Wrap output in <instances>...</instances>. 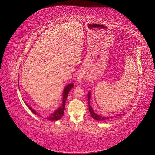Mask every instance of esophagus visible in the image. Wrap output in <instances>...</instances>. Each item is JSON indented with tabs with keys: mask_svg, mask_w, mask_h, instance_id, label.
Here are the masks:
<instances>
[{
	"mask_svg": "<svg viewBox=\"0 0 155 155\" xmlns=\"http://www.w3.org/2000/svg\"><path fill=\"white\" fill-rule=\"evenodd\" d=\"M85 72L83 71V70H81V71H80V72H79V76H78V78H77L78 79V81H81L83 79H85Z\"/></svg>",
	"mask_w": 155,
	"mask_h": 155,
	"instance_id": "obj_1",
	"label": "esophagus"
}]
</instances>
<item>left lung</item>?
<instances>
[{"mask_svg":"<svg viewBox=\"0 0 155 155\" xmlns=\"http://www.w3.org/2000/svg\"><path fill=\"white\" fill-rule=\"evenodd\" d=\"M89 100H90V92H89L88 94V109H89V111H90V114L91 115V116L92 117V118L94 119H95L97 121H103V120H108L110 118H109V117H105V116H100L98 115L97 114H96L94 112V110H92V107L90 105V102H89ZM120 115H122V114H120Z\"/></svg>","mask_w":155,"mask_h":155,"instance_id":"8db88e82","label":"left lung"}]
</instances>
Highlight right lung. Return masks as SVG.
I'll list each match as a JSON object with an SVG mask.
<instances>
[{"label":"right lung","instance_id":"right-lung-1","mask_svg":"<svg viewBox=\"0 0 155 155\" xmlns=\"http://www.w3.org/2000/svg\"><path fill=\"white\" fill-rule=\"evenodd\" d=\"M74 87V84L73 83H71V84H69V85H68L66 87L64 88V90L63 91V104L61 105V107L59 109H58L57 110L55 111L53 114H51L49 117H48L47 118L49 120H51V121H57L58 120H59L61 118H62V116H63L64 114V107H65V101H66V100H67V97L68 96V92L69 91L71 90V89L73 88ZM26 105L28 106V107L29 108V109L31 110V111L33 112V113L35 114H37V112L34 110H33L28 105L26 104Z\"/></svg>","mask_w":155,"mask_h":155}]
</instances>
